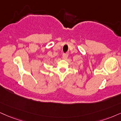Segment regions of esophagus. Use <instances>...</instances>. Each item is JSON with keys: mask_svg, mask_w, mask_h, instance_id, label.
Instances as JSON below:
<instances>
[{"mask_svg": "<svg viewBox=\"0 0 121 121\" xmlns=\"http://www.w3.org/2000/svg\"><path fill=\"white\" fill-rule=\"evenodd\" d=\"M63 58L64 59H67V58H68V54L67 53H65V54H63Z\"/></svg>", "mask_w": 121, "mask_h": 121, "instance_id": "esophagus-1", "label": "esophagus"}]
</instances>
